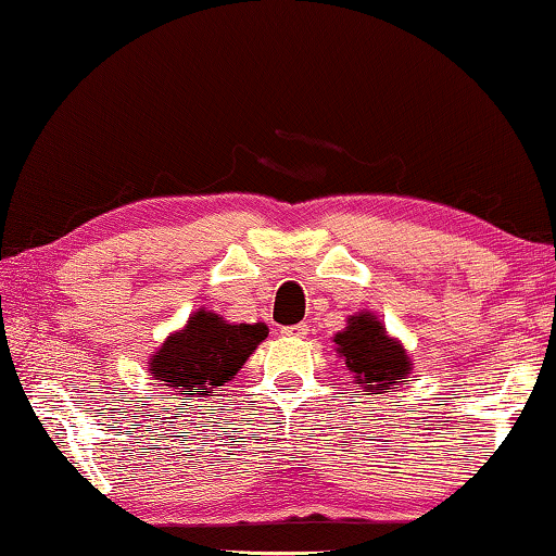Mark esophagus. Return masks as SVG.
Returning <instances> with one entry per match:
<instances>
[{
	"label": "esophagus",
	"instance_id": "esophagus-1",
	"mask_svg": "<svg viewBox=\"0 0 556 556\" xmlns=\"http://www.w3.org/2000/svg\"><path fill=\"white\" fill-rule=\"evenodd\" d=\"M306 334H309V327H306V325L281 327V337H306Z\"/></svg>",
	"mask_w": 556,
	"mask_h": 556
}]
</instances>
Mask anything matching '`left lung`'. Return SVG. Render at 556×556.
<instances>
[{
    "label": "left lung",
    "instance_id": "left-lung-1",
    "mask_svg": "<svg viewBox=\"0 0 556 556\" xmlns=\"http://www.w3.org/2000/svg\"><path fill=\"white\" fill-rule=\"evenodd\" d=\"M334 344L364 392L384 394V389H394L402 379L407 382L412 371L407 352L387 334L384 325L371 312L346 319V327L334 334Z\"/></svg>",
    "mask_w": 556,
    "mask_h": 556
}]
</instances>
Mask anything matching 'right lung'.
I'll return each mask as SVG.
<instances>
[{"mask_svg": "<svg viewBox=\"0 0 556 556\" xmlns=\"http://www.w3.org/2000/svg\"><path fill=\"white\" fill-rule=\"evenodd\" d=\"M269 334L267 325H231L219 314L199 309L187 327L167 337L149 359V371L169 392L212 396L242 369L250 354Z\"/></svg>", "mask_w": 556, "mask_h": 556, "instance_id": "add662e5", "label": "right lung"}]
</instances>
